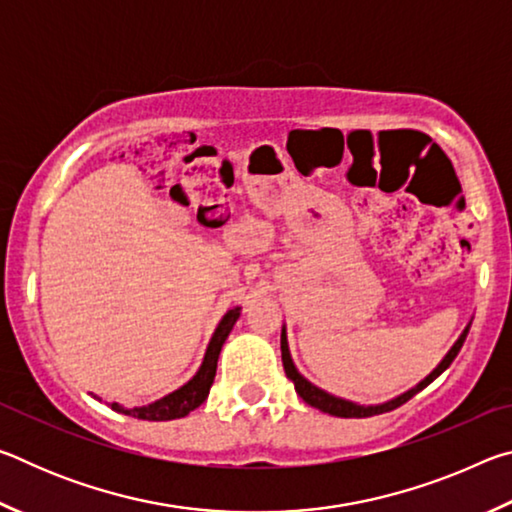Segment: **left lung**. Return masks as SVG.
Wrapping results in <instances>:
<instances>
[{
	"mask_svg": "<svg viewBox=\"0 0 512 512\" xmlns=\"http://www.w3.org/2000/svg\"><path fill=\"white\" fill-rule=\"evenodd\" d=\"M467 332H470V325L465 327V332L461 334V339H458L452 345V350L445 354V359L438 363V368L433 370L429 377H424L418 386L411 388V391H406L404 395L395 397V400L386 402V404H377V406H361V404H354V402H348V400H341V397L329 395L325 391H320L318 386L309 384V381L296 370V366H293L291 354H289V345H287V332H284V329H282V366H284V372H287V377L293 381V386H296V393L309 406H314V409L323 411V413H329V415H336V418H370V415H379V413H386V411L397 409V406H402L404 402H409L415 393H420L422 388H427L431 381L436 379L440 372H445L449 368V363L456 359V354L461 352V348H463Z\"/></svg>",
	"mask_w": 512,
	"mask_h": 512,
	"instance_id": "8db88e82",
	"label": "left lung"
}]
</instances>
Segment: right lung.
I'll use <instances>...</instances> for the list:
<instances>
[{
    "mask_svg": "<svg viewBox=\"0 0 512 512\" xmlns=\"http://www.w3.org/2000/svg\"><path fill=\"white\" fill-rule=\"evenodd\" d=\"M237 318H239V307L230 309L228 314L223 316L219 327H216L210 345H207L203 366L198 368L194 379H189L183 388H178V391H173L171 395L162 397V400L153 402L149 406H140V409H124V406H119L115 402H112V409L124 415H133L137 420H153V422L185 418L189 411L198 409V406L207 400V395H210L212 381L216 375V361H219L223 343L228 339L230 329L235 327Z\"/></svg>",
    "mask_w": 512,
    "mask_h": 512,
    "instance_id": "add662e5",
    "label": "right lung"
}]
</instances>
